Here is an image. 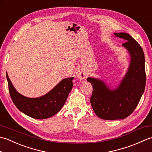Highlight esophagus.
Returning <instances> with one entry per match:
<instances>
[{
  "label": "esophagus",
  "mask_w": 152,
  "mask_h": 152,
  "mask_svg": "<svg viewBox=\"0 0 152 152\" xmlns=\"http://www.w3.org/2000/svg\"><path fill=\"white\" fill-rule=\"evenodd\" d=\"M76 75L80 79H81V80L86 78L87 76V74H86V72H84V71L82 69H79L78 71H77Z\"/></svg>",
  "instance_id": "obj_1"
}]
</instances>
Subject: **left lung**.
Listing matches in <instances>:
<instances>
[{
  "mask_svg": "<svg viewBox=\"0 0 152 152\" xmlns=\"http://www.w3.org/2000/svg\"><path fill=\"white\" fill-rule=\"evenodd\" d=\"M114 34L126 41L122 46L131 56L130 66L125 78L115 90H110L99 80L87 79L93 86L90 102L93 110L99 118L107 120L125 119L131 114L140 101L146 82L142 48L127 33Z\"/></svg>",
  "mask_w": 152,
  "mask_h": 152,
  "instance_id": "obj_1",
  "label": "left lung"
}]
</instances>
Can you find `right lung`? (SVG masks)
I'll use <instances>...</instances> for the list:
<instances>
[{
	"instance_id": "right-lung-1",
	"label": "right lung",
	"mask_w": 152,
	"mask_h": 152,
	"mask_svg": "<svg viewBox=\"0 0 152 152\" xmlns=\"http://www.w3.org/2000/svg\"><path fill=\"white\" fill-rule=\"evenodd\" d=\"M8 89L13 102L19 110L34 119H46L56 114L65 103L72 89L74 78H64L42 96L27 98L17 92L6 74Z\"/></svg>"
}]
</instances>
